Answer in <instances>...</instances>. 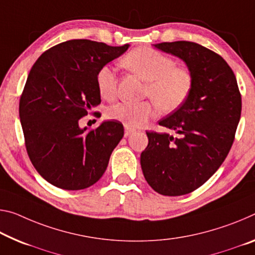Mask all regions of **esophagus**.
I'll return each mask as SVG.
<instances>
[{
	"label": "esophagus",
	"mask_w": 255,
	"mask_h": 255,
	"mask_svg": "<svg viewBox=\"0 0 255 255\" xmlns=\"http://www.w3.org/2000/svg\"><path fill=\"white\" fill-rule=\"evenodd\" d=\"M135 131V129L134 128H131V127H129V126H127V125H125V136H129L131 134V132H134Z\"/></svg>",
	"instance_id": "34e87169"
}]
</instances>
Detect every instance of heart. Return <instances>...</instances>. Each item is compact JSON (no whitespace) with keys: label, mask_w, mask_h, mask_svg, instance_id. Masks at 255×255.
<instances>
[{"label":"heart","mask_w":255,"mask_h":255,"mask_svg":"<svg viewBox=\"0 0 255 255\" xmlns=\"http://www.w3.org/2000/svg\"><path fill=\"white\" fill-rule=\"evenodd\" d=\"M121 62L127 69L146 80L144 96L153 100L136 103L124 101L109 108V118L121 121L129 127L146 124L156 116L157 106L165 112L177 110L187 101L193 91L194 77L191 70L176 66L175 60L155 48H135L125 55ZM117 83V75L110 66H104L98 71L96 85L103 99H115Z\"/></svg>","instance_id":"b5f03b06"}]
</instances>
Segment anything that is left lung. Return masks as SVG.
<instances>
[{
  "mask_svg": "<svg viewBox=\"0 0 255 255\" xmlns=\"http://www.w3.org/2000/svg\"><path fill=\"white\" fill-rule=\"evenodd\" d=\"M154 47L183 60L194 86L183 106L159 121L177 136L146 131L140 165L155 192L185 195L203 185L228 155L241 119V93L232 68L209 48L186 40Z\"/></svg>",
  "mask_w": 255,
  "mask_h": 255,
  "instance_id": "8db88e82",
  "label": "left lung"
}]
</instances>
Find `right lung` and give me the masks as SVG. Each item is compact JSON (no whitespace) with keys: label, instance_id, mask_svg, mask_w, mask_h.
I'll return each instance as SVG.
<instances>
[{"label":"right lung","instance_id":"1","mask_svg":"<svg viewBox=\"0 0 255 255\" xmlns=\"http://www.w3.org/2000/svg\"><path fill=\"white\" fill-rule=\"evenodd\" d=\"M128 47L71 39L48 48L31 67L19 117L28 156L53 186L67 191L87 188L107 170L124 136L123 124L103 121L88 130L79 121L101 103L98 71Z\"/></svg>","mask_w":255,"mask_h":255}]
</instances>
